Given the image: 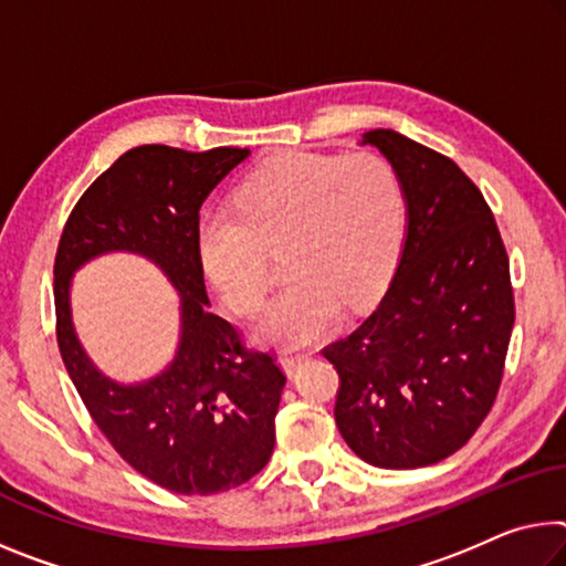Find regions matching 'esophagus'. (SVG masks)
<instances>
[{"mask_svg": "<svg viewBox=\"0 0 566 566\" xmlns=\"http://www.w3.org/2000/svg\"><path fill=\"white\" fill-rule=\"evenodd\" d=\"M304 360H307V355H292V353H290V355H284L280 363H282V370H284L286 375H292Z\"/></svg>", "mask_w": 566, "mask_h": 566, "instance_id": "obj_1", "label": "esophagus"}]
</instances>
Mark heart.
<instances>
[{"mask_svg":"<svg viewBox=\"0 0 566 566\" xmlns=\"http://www.w3.org/2000/svg\"><path fill=\"white\" fill-rule=\"evenodd\" d=\"M237 211H211L196 229L206 280L231 312L251 317L269 290L266 251L284 249L290 284L256 325V339L304 347L335 327L343 304L382 290L406 229V193L378 154H290L254 170Z\"/></svg>","mask_w":566,"mask_h":566,"instance_id":"b5f03b06","label":"heart"}]
</instances>
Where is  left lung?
<instances>
[{"mask_svg":"<svg viewBox=\"0 0 566 566\" xmlns=\"http://www.w3.org/2000/svg\"><path fill=\"white\" fill-rule=\"evenodd\" d=\"M406 193V239L378 307L322 355L335 420L378 469H420L469 443L496 400L514 329L509 256L463 170L396 130H370Z\"/></svg>","mask_w":566,"mask_h":566,"instance_id":"left-lung-1","label":"left lung"}]
</instances>
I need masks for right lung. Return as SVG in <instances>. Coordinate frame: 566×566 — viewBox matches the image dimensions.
Masks as SVG:
<instances>
[{
  "instance_id": "right-lung-1",
  "label": "right lung",
  "mask_w": 566,
  "mask_h": 566,
  "mask_svg": "<svg viewBox=\"0 0 566 566\" xmlns=\"http://www.w3.org/2000/svg\"><path fill=\"white\" fill-rule=\"evenodd\" d=\"M247 158L249 148L128 150L80 196L55 256L57 345L70 380L123 461L186 496L241 486L274 451L286 378L272 355L247 349L239 332L209 310L196 249L203 201ZM113 250L148 258L182 300L175 360L143 384L107 379L72 325L74 272Z\"/></svg>"
}]
</instances>
